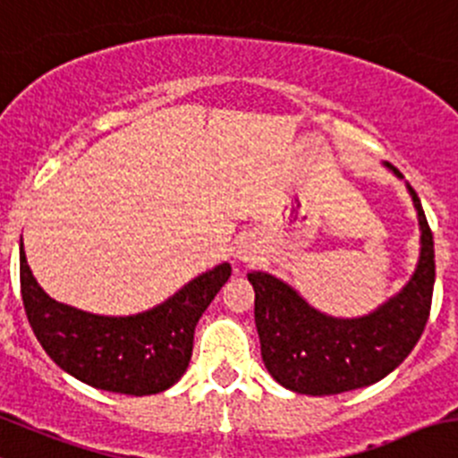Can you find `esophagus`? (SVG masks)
Returning <instances> with one entry per match:
<instances>
[{"mask_svg": "<svg viewBox=\"0 0 458 458\" xmlns=\"http://www.w3.org/2000/svg\"><path fill=\"white\" fill-rule=\"evenodd\" d=\"M237 255H239V259L248 261V259H250V255H252V252H250V250H248V248H246V246H242V248H239V252H237Z\"/></svg>", "mask_w": 458, "mask_h": 458, "instance_id": "34e87169", "label": "esophagus"}]
</instances>
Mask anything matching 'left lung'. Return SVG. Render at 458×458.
Instances as JSON below:
<instances>
[{"label": "left lung", "mask_w": 458, "mask_h": 458, "mask_svg": "<svg viewBox=\"0 0 458 458\" xmlns=\"http://www.w3.org/2000/svg\"><path fill=\"white\" fill-rule=\"evenodd\" d=\"M410 194L420 224L419 266L410 284L371 315L328 318L273 275L248 273L261 358L279 385L309 396L352 392L383 380L416 347L432 309L437 266L432 230L411 185Z\"/></svg>", "instance_id": "8db88e82"}]
</instances>
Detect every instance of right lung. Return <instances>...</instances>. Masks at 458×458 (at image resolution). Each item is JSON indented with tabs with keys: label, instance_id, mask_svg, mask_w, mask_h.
Wrapping results in <instances>:
<instances>
[{
	"label": "right lung",
	"instance_id": "add662e5",
	"mask_svg": "<svg viewBox=\"0 0 458 458\" xmlns=\"http://www.w3.org/2000/svg\"><path fill=\"white\" fill-rule=\"evenodd\" d=\"M221 264L176 295L127 318L84 313L39 288L20 248V284L26 318L44 352L66 374L96 389L130 396L165 392L188 369L194 327L230 277Z\"/></svg>",
	"mask_w": 458,
	"mask_h": 458
}]
</instances>
